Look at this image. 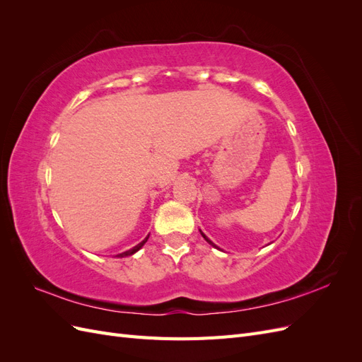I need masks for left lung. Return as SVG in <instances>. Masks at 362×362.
Returning <instances> with one entry per match:
<instances>
[{
  "instance_id": "1",
  "label": "left lung",
  "mask_w": 362,
  "mask_h": 362,
  "mask_svg": "<svg viewBox=\"0 0 362 362\" xmlns=\"http://www.w3.org/2000/svg\"><path fill=\"white\" fill-rule=\"evenodd\" d=\"M201 234H202V233H201ZM202 237H204V238H205V240H206V242H208V243H210V245H211V246H214V247H217V246H216V245H214V243H211V242H210V240H208V238H206V237H205V235H204V234H202Z\"/></svg>"
}]
</instances>
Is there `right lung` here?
Masks as SVG:
<instances>
[{
	"label": "right lung",
	"instance_id": "obj_1",
	"mask_svg": "<svg viewBox=\"0 0 362 362\" xmlns=\"http://www.w3.org/2000/svg\"><path fill=\"white\" fill-rule=\"evenodd\" d=\"M149 237V235H148ZM148 237L144 240V242H141V243H139L137 246H134L133 249H129V250H127V252H124V254H120V255H117V257H128V255H133L134 254V252H137L141 246H144L145 243H146V240H148Z\"/></svg>",
	"mask_w": 362,
	"mask_h": 362
}]
</instances>
